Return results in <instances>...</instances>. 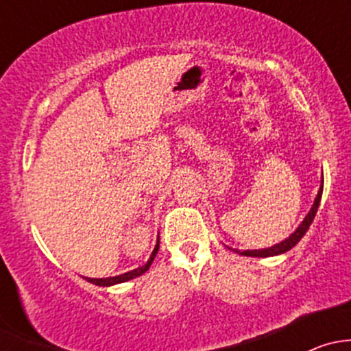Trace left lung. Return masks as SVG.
Returning a JSON list of instances; mask_svg holds the SVG:
<instances>
[{
	"label": "left lung",
	"instance_id": "8db88e82",
	"mask_svg": "<svg viewBox=\"0 0 351 351\" xmlns=\"http://www.w3.org/2000/svg\"><path fill=\"white\" fill-rule=\"evenodd\" d=\"M321 195H323V185H321L319 192H317V197L316 200H314L313 207H311L309 214L304 217V221L300 222L299 228L295 229V231L292 232V234L289 236V238L285 239V241L278 243V244H274L271 247H265V250H246V251H239V250H234L236 253L243 254V256H258V258H267V256H275V254H282V253H287L289 250H292L293 246H295L297 243L302 239V236L306 234L307 229H309V226L313 224L314 217H316V212H317V207H319V202H321Z\"/></svg>",
	"mask_w": 351,
	"mask_h": 351
}]
</instances>
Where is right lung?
I'll return each instance as SVG.
<instances>
[{"label": "right lung", "mask_w": 351, "mask_h": 351, "mask_svg": "<svg viewBox=\"0 0 351 351\" xmlns=\"http://www.w3.org/2000/svg\"><path fill=\"white\" fill-rule=\"evenodd\" d=\"M158 250H159V239H158V243H156V246H154L153 253H151L149 260H147V263L143 265V267L136 268V270L127 271V274L117 275V277H108V278H88L86 277V280L90 282V284H95V285L110 287V285H115V284H122V282H127V280H132V278H136V277H141V275L146 274V271L149 270V267H151V263H153L156 253H158Z\"/></svg>", "instance_id": "1"}]
</instances>
